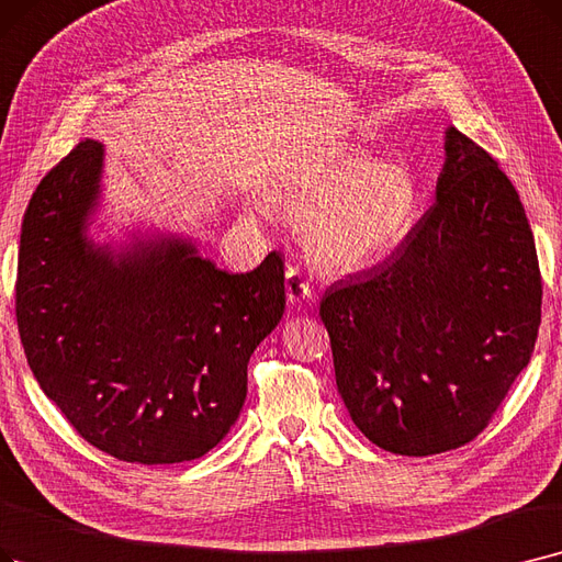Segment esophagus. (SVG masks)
<instances>
[{
  "mask_svg": "<svg viewBox=\"0 0 562 562\" xmlns=\"http://www.w3.org/2000/svg\"><path fill=\"white\" fill-rule=\"evenodd\" d=\"M284 284H286V299H289L291 303H299L301 299H305V296L312 294V282H310V278L305 276V271H303L301 266H289V268H286Z\"/></svg>",
  "mask_w": 562,
  "mask_h": 562,
  "instance_id": "34e87169",
  "label": "esophagus"
}]
</instances>
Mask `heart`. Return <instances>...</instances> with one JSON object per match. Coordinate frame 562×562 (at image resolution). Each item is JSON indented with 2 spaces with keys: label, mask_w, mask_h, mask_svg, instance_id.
Wrapping results in <instances>:
<instances>
[{
  "label": "heart",
  "mask_w": 562,
  "mask_h": 562,
  "mask_svg": "<svg viewBox=\"0 0 562 562\" xmlns=\"http://www.w3.org/2000/svg\"><path fill=\"white\" fill-rule=\"evenodd\" d=\"M271 200L294 223L312 261L349 276L393 255L416 227L423 194L406 167L364 151H339L280 179Z\"/></svg>",
  "instance_id": "heart-1"
}]
</instances>
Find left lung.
<instances>
[{"instance_id":"1","label":"left lung","mask_w":562,"mask_h":562,"mask_svg":"<svg viewBox=\"0 0 562 562\" xmlns=\"http://www.w3.org/2000/svg\"><path fill=\"white\" fill-rule=\"evenodd\" d=\"M319 314L339 395L374 446L427 457L473 441L542 316L532 232L496 160L448 128L431 209L393 259L330 284Z\"/></svg>"}]
</instances>
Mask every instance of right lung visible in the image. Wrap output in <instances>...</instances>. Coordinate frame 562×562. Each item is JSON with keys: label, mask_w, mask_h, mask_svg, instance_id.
<instances>
[{"label": "right lung", "mask_w": 562, "mask_h": 562, "mask_svg": "<svg viewBox=\"0 0 562 562\" xmlns=\"http://www.w3.org/2000/svg\"><path fill=\"white\" fill-rule=\"evenodd\" d=\"M103 144L43 177L20 234L15 316L30 368L87 443L133 463L206 454L236 423L248 362L284 312V261L221 271L179 236L112 250L87 229Z\"/></svg>", "instance_id": "1"}]
</instances>
